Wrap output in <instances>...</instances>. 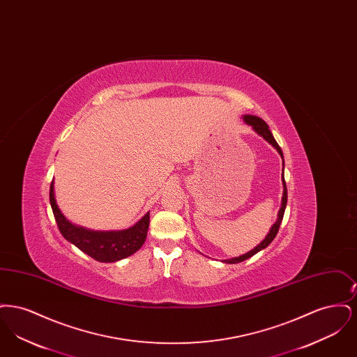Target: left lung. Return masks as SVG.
Listing matches in <instances>:
<instances>
[{"mask_svg":"<svg viewBox=\"0 0 357 357\" xmlns=\"http://www.w3.org/2000/svg\"><path fill=\"white\" fill-rule=\"evenodd\" d=\"M242 119H243V121H245L248 126H250L258 135L262 136L269 144H272L273 147L277 150V153L281 155V158H282V186H284V192H282L281 207H280V211H278V215H277V221L274 222V225L271 227V230H269V233H268V236L265 237V239H264L262 242H259V243L255 246V249H252L250 252H248V253H245V255H239V257H236V258L223 259L225 264H238V262H242V261H245V259H248V258H250V257L257 255V253L261 252L262 249L268 248V246L272 243L273 239L277 236V233H278L280 225H281V222H282L284 213H285V208H287V202H288V190H287V183H285V178H284V153H282V150L280 149L278 143L275 142L274 136H273L272 132H271L269 126H268L264 120L261 119V118L255 116V115H243Z\"/></svg>","mask_w":357,"mask_h":357,"instance_id":"obj_1","label":"left lung"}]
</instances>
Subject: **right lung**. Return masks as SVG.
Here are the masks:
<instances>
[{"instance_id":"1","label":"right lung","mask_w":357,"mask_h":357,"mask_svg":"<svg viewBox=\"0 0 357 357\" xmlns=\"http://www.w3.org/2000/svg\"><path fill=\"white\" fill-rule=\"evenodd\" d=\"M53 185L54 181H52L51 183L50 201L59 230L63 237L79 248L83 253L99 262H116L134 255L143 246L149 231L150 213H147L140 221L136 222L134 226L124 230H89L66 218L56 202Z\"/></svg>"}]
</instances>
